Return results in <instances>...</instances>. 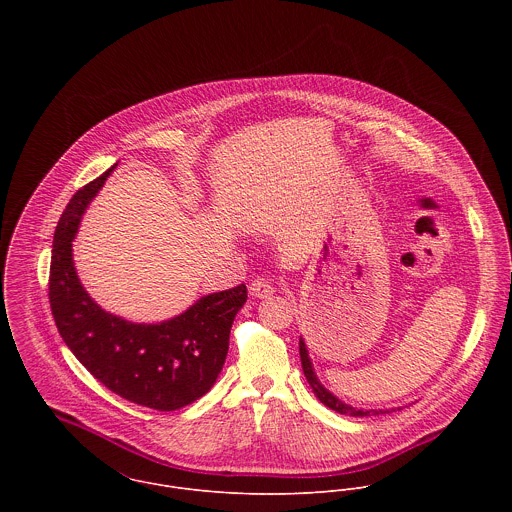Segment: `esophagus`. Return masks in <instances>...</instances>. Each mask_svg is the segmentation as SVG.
Masks as SVG:
<instances>
[{"mask_svg":"<svg viewBox=\"0 0 512 512\" xmlns=\"http://www.w3.org/2000/svg\"><path fill=\"white\" fill-rule=\"evenodd\" d=\"M248 290H250L252 297H268V295L274 293V286H272V282L266 280V278H256V280H252V284H250Z\"/></svg>","mask_w":512,"mask_h":512,"instance_id":"esophagus-1","label":"esophagus"}]
</instances>
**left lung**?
I'll use <instances>...</instances> for the list:
<instances>
[{
    "label": "left lung",
    "instance_id": "8db88e82",
    "mask_svg": "<svg viewBox=\"0 0 512 512\" xmlns=\"http://www.w3.org/2000/svg\"><path fill=\"white\" fill-rule=\"evenodd\" d=\"M299 357H301V366H303V374H305V378H307V382L311 384V388H313V392H315V396L321 400V404H325L327 408H331V410H335V412H339V414H347V416H368L370 412L366 410H355V408H351V406H347V404H343L341 400H337L331 392H327L321 384H319V380H317V376H315V372H313V368H311V363H309V357H307V349H305V343L299 339ZM378 414V412H376Z\"/></svg>",
    "mask_w": 512,
    "mask_h": 512
}]
</instances>
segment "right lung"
<instances>
[{
	"label": "right lung",
	"instance_id": "obj_1",
	"mask_svg": "<svg viewBox=\"0 0 512 512\" xmlns=\"http://www.w3.org/2000/svg\"><path fill=\"white\" fill-rule=\"evenodd\" d=\"M116 165L78 189L53 238L49 303L55 325L82 366L114 394L159 412L179 410L211 390L246 286L201 297L175 319L136 325L100 309L78 282L73 238L80 217Z\"/></svg>",
	"mask_w": 512,
	"mask_h": 512
}]
</instances>
